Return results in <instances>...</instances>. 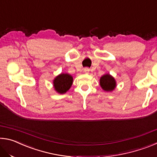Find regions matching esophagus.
<instances>
[{"label":"esophagus","mask_w":157,"mask_h":157,"mask_svg":"<svg viewBox=\"0 0 157 157\" xmlns=\"http://www.w3.org/2000/svg\"><path fill=\"white\" fill-rule=\"evenodd\" d=\"M89 68H85L84 69V72L85 73H89Z\"/></svg>","instance_id":"obj_1"}]
</instances>
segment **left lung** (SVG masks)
Here are the masks:
<instances>
[{"label":"left lung","instance_id":"left-lung-1","mask_svg":"<svg viewBox=\"0 0 157 157\" xmlns=\"http://www.w3.org/2000/svg\"><path fill=\"white\" fill-rule=\"evenodd\" d=\"M100 85L105 91L111 92L116 87V81L109 73L105 74L100 79Z\"/></svg>","mask_w":157,"mask_h":157}]
</instances>
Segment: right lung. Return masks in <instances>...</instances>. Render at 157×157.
Instances as JSON below:
<instances>
[{"label": "right lung", "instance_id": "1", "mask_svg": "<svg viewBox=\"0 0 157 157\" xmlns=\"http://www.w3.org/2000/svg\"><path fill=\"white\" fill-rule=\"evenodd\" d=\"M73 82V78L70 74L61 73L53 79V87L58 94H63L70 89Z\"/></svg>", "mask_w": 157, "mask_h": 157}]
</instances>
